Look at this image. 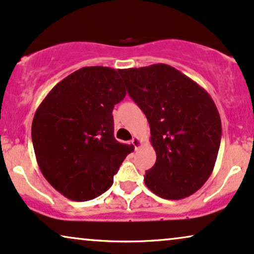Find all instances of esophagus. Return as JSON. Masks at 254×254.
Instances as JSON below:
<instances>
[{
  "mask_svg": "<svg viewBox=\"0 0 254 254\" xmlns=\"http://www.w3.org/2000/svg\"><path fill=\"white\" fill-rule=\"evenodd\" d=\"M132 145L134 146V148L137 149L140 146H141V140H140L137 136H134L132 139Z\"/></svg>",
  "mask_w": 254,
  "mask_h": 254,
  "instance_id": "34e87169",
  "label": "esophagus"
}]
</instances>
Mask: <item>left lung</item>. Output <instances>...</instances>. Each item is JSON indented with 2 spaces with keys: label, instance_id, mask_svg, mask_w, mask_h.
Segmentation results:
<instances>
[{
  "label": "left lung",
  "instance_id": "1",
  "mask_svg": "<svg viewBox=\"0 0 254 254\" xmlns=\"http://www.w3.org/2000/svg\"><path fill=\"white\" fill-rule=\"evenodd\" d=\"M127 92L145 113L156 161L143 177L156 195H192L213 172L221 120L209 94L174 67L155 64L121 69Z\"/></svg>",
  "mask_w": 254,
  "mask_h": 254
}]
</instances>
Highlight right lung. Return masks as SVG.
<instances>
[{"instance_id":"add662e5","label":"right lung","mask_w":254,"mask_h":254,"mask_svg":"<svg viewBox=\"0 0 254 254\" xmlns=\"http://www.w3.org/2000/svg\"><path fill=\"white\" fill-rule=\"evenodd\" d=\"M125 96L119 70L83 67L56 84L37 108L31 125L37 165L65 198L101 195L133 151L114 137L112 112Z\"/></svg>"}]
</instances>
